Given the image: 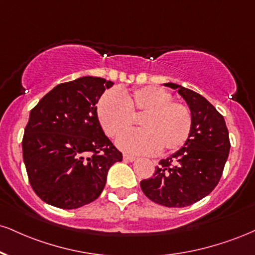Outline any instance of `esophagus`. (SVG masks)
<instances>
[{
	"instance_id": "obj_1",
	"label": "esophagus",
	"mask_w": 255,
	"mask_h": 255,
	"mask_svg": "<svg viewBox=\"0 0 255 255\" xmlns=\"http://www.w3.org/2000/svg\"><path fill=\"white\" fill-rule=\"evenodd\" d=\"M135 157H133V155H129V154H124V160L125 161H134L135 160Z\"/></svg>"
}]
</instances>
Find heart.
<instances>
[{
  "instance_id": "b5f03b06",
  "label": "heart",
  "mask_w": 255,
  "mask_h": 255,
  "mask_svg": "<svg viewBox=\"0 0 255 255\" xmlns=\"http://www.w3.org/2000/svg\"><path fill=\"white\" fill-rule=\"evenodd\" d=\"M139 115L143 129L128 132L118 140V146L125 152H172L188 140L192 125L190 109L172 101V95L165 89L143 87L133 91H108L97 103L98 121L112 137L129 129L133 116Z\"/></svg>"
}]
</instances>
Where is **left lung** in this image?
I'll return each mask as SVG.
<instances>
[{"label":"left lung","mask_w":255,"mask_h":255,"mask_svg":"<svg viewBox=\"0 0 255 255\" xmlns=\"http://www.w3.org/2000/svg\"><path fill=\"white\" fill-rule=\"evenodd\" d=\"M176 89L191 112L188 140L172 155L159 161L153 177L140 182L141 190L154 203L184 208L201 201L219 184L231 142L223 116L207 98L195 91L165 83Z\"/></svg>","instance_id":"left-lung-1"}]
</instances>
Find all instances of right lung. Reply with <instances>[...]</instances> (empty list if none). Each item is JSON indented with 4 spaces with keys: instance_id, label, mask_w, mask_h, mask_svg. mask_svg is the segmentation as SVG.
<instances>
[{
    "instance_id": "obj_1",
    "label": "right lung",
    "mask_w": 255,
    "mask_h": 255,
    "mask_svg": "<svg viewBox=\"0 0 255 255\" xmlns=\"http://www.w3.org/2000/svg\"><path fill=\"white\" fill-rule=\"evenodd\" d=\"M114 83L85 76L61 83L30 110L22 139L30 186L45 203L77 209L103 191L109 168L122 160L106 136L96 104Z\"/></svg>"
}]
</instances>
